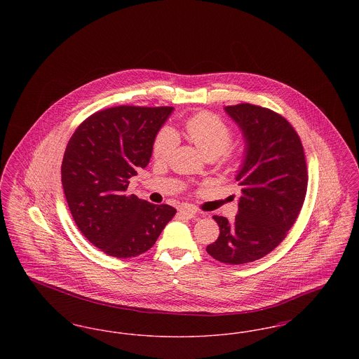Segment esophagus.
I'll list each match as a JSON object with an SVG mask.
<instances>
[{"instance_id": "34e87169", "label": "esophagus", "mask_w": 359, "mask_h": 359, "mask_svg": "<svg viewBox=\"0 0 359 359\" xmlns=\"http://www.w3.org/2000/svg\"><path fill=\"white\" fill-rule=\"evenodd\" d=\"M179 214H180L182 217L187 218V219H191V218H194V217H195V214H196V208H195V207H192L191 205H183L180 208H179Z\"/></svg>"}]
</instances>
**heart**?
<instances>
[{
	"label": "heart",
	"mask_w": 359,
	"mask_h": 359,
	"mask_svg": "<svg viewBox=\"0 0 359 359\" xmlns=\"http://www.w3.org/2000/svg\"><path fill=\"white\" fill-rule=\"evenodd\" d=\"M188 138L208 157H221L223 164H237L242 152L230 147L233 141V129L212 111H199L188 117L184 122ZM180 142L179 135L171 126H163L154 141V156L158 161H167L175 154Z\"/></svg>",
	"instance_id": "1"
}]
</instances>
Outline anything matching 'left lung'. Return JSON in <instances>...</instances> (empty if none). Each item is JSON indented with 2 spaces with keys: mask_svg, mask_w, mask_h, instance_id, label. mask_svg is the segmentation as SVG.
I'll use <instances>...</instances> for the list:
<instances>
[{
  "mask_svg": "<svg viewBox=\"0 0 359 359\" xmlns=\"http://www.w3.org/2000/svg\"><path fill=\"white\" fill-rule=\"evenodd\" d=\"M224 110L246 141L236 177L242 196L233 222L212 217L219 237L205 250L223 264L239 265L269 255L287 237L306 199L307 163L300 137L278 113L252 103Z\"/></svg>",
  "mask_w": 359,
  "mask_h": 359,
  "instance_id": "obj_1",
  "label": "left lung"
}]
</instances>
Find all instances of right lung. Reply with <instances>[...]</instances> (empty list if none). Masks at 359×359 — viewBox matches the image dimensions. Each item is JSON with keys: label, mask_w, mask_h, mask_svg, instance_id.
Returning <instances> with one entry per match:
<instances>
[{"label": "right lung", "mask_w": 359, "mask_h": 359, "mask_svg": "<svg viewBox=\"0 0 359 359\" xmlns=\"http://www.w3.org/2000/svg\"><path fill=\"white\" fill-rule=\"evenodd\" d=\"M173 107L114 106L87 117L62 163V184L81 233L103 253L129 258L154 245L176 210L128 195L129 179L145 168L154 137Z\"/></svg>", "instance_id": "right-lung-1"}]
</instances>
